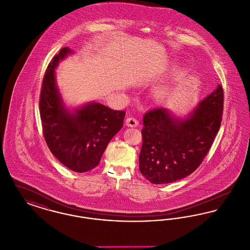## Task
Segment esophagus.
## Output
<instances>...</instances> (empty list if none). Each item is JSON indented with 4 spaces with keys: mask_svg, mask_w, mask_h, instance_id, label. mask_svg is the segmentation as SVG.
Masks as SVG:
<instances>
[{
    "mask_svg": "<svg viewBox=\"0 0 250 250\" xmlns=\"http://www.w3.org/2000/svg\"><path fill=\"white\" fill-rule=\"evenodd\" d=\"M125 125L128 127H136L139 125V121L134 117H128L125 120Z\"/></svg>",
    "mask_w": 250,
    "mask_h": 250,
    "instance_id": "34e87169",
    "label": "esophagus"
}]
</instances>
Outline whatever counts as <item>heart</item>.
Masks as SVG:
<instances>
[{"instance_id":"b5f03b06","label":"heart","mask_w":250,"mask_h":250,"mask_svg":"<svg viewBox=\"0 0 250 250\" xmlns=\"http://www.w3.org/2000/svg\"><path fill=\"white\" fill-rule=\"evenodd\" d=\"M174 93V89L170 87H159L155 92V98L158 101H165Z\"/></svg>"}]
</instances>
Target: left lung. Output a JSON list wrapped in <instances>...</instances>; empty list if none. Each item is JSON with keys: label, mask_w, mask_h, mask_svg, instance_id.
Segmentation results:
<instances>
[{"label": "left lung", "mask_w": 250, "mask_h": 250, "mask_svg": "<svg viewBox=\"0 0 250 250\" xmlns=\"http://www.w3.org/2000/svg\"><path fill=\"white\" fill-rule=\"evenodd\" d=\"M224 93L218 85L187 118L158 107L143 116L140 170L155 185L168 184L188 176L202 164L219 130Z\"/></svg>", "instance_id": "obj_1"}]
</instances>
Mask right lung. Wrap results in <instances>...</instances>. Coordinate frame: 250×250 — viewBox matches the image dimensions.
<instances>
[{
	"label": "right lung",
	"mask_w": 250,
	"mask_h": 250,
	"mask_svg": "<svg viewBox=\"0 0 250 250\" xmlns=\"http://www.w3.org/2000/svg\"><path fill=\"white\" fill-rule=\"evenodd\" d=\"M72 53L62 48L48 63L39 99L47 145L60 162L76 172L95 168L110 140L119 132L125 112L91 102L70 111L64 106L55 80L60 61Z\"/></svg>",
	"instance_id": "add662e5"
}]
</instances>
